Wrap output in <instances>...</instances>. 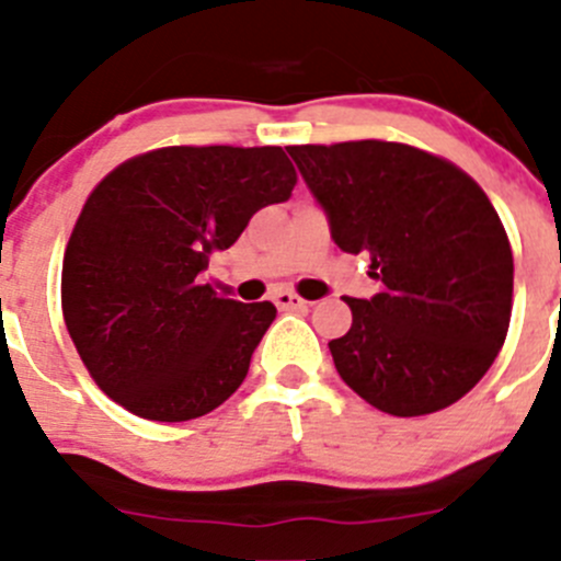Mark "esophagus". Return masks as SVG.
<instances>
[{
  "instance_id": "esophagus-1",
  "label": "esophagus",
  "mask_w": 561,
  "mask_h": 561,
  "mask_svg": "<svg viewBox=\"0 0 561 561\" xmlns=\"http://www.w3.org/2000/svg\"><path fill=\"white\" fill-rule=\"evenodd\" d=\"M271 301L276 304V309H279V312H298V309L309 307V301H304L301 296H296V293H290V290H276Z\"/></svg>"
}]
</instances>
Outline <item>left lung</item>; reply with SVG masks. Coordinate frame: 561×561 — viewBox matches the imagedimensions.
Wrapping results in <instances>:
<instances>
[{
	"label": "left lung",
	"mask_w": 561,
	"mask_h": 561,
	"mask_svg": "<svg viewBox=\"0 0 561 561\" xmlns=\"http://www.w3.org/2000/svg\"><path fill=\"white\" fill-rule=\"evenodd\" d=\"M342 252L369 254L375 298H344L328 342L339 377L396 417L450 407L511 325L513 252L500 214L454 162L390 140L287 146Z\"/></svg>",
	"instance_id": "1"
}]
</instances>
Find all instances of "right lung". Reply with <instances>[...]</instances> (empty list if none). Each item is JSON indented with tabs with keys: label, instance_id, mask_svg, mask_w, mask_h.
Segmentation results:
<instances>
[{
	"label": "right lung",
	"instance_id": "obj_1",
	"mask_svg": "<svg viewBox=\"0 0 561 561\" xmlns=\"http://www.w3.org/2000/svg\"><path fill=\"white\" fill-rule=\"evenodd\" d=\"M296 179L282 146H165L94 186L65 249L61 312L103 393L179 423L239 390L276 307L219 298L197 276Z\"/></svg>",
	"mask_w": 561,
	"mask_h": 561
}]
</instances>
